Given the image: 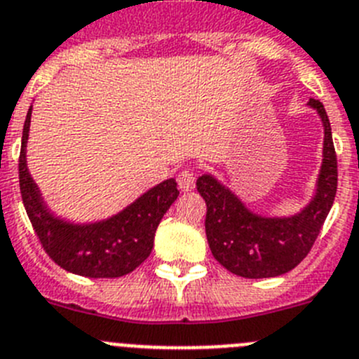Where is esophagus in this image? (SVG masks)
<instances>
[{
  "label": "esophagus",
  "mask_w": 359,
  "mask_h": 359,
  "mask_svg": "<svg viewBox=\"0 0 359 359\" xmlns=\"http://www.w3.org/2000/svg\"><path fill=\"white\" fill-rule=\"evenodd\" d=\"M196 182V175L193 170H182V172L177 175V184L182 191H191L193 187H195Z\"/></svg>",
  "instance_id": "34e87169"
}]
</instances>
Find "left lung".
Returning a JSON list of instances; mask_svg holds the SVG:
<instances>
[{"mask_svg": "<svg viewBox=\"0 0 359 359\" xmlns=\"http://www.w3.org/2000/svg\"><path fill=\"white\" fill-rule=\"evenodd\" d=\"M324 123V159L311 202L300 212L270 218L252 212L212 175L198 177L196 189L205 200V234L212 256L229 272L247 279H264L290 272L304 259L334 202L338 184L337 151L331 123L318 100L311 98Z\"/></svg>", "mask_w": 359, "mask_h": 359, "instance_id": "1", "label": "left lung"}]
</instances>
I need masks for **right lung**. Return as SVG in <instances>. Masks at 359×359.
<instances>
[{
    "label": "right lung",
    "instance_id": "1",
    "mask_svg": "<svg viewBox=\"0 0 359 359\" xmlns=\"http://www.w3.org/2000/svg\"><path fill=\"white\" fill-rule=\"evenodd\" d=\"M32 107L22 127L19 187L27 215L48 256L71 273L93 279L134 272L154 248V236L164 212L179 196L175 179L148 189L118 215L95 224H71L53 216L27 166Z\"/></svg>",
    "mask_w": 359,
    "mask_h": 359
}]
</instances>
